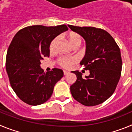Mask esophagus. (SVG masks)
Returning a JSON list of instances; mask_svg holds the SVG:
<instances>
[{
    "label": "esophagus",
    "mask_w": 132,
    "mask_h": 132,
    "mask_svg": "<svg viewBox=\"0 0 132 132\" xmlns=\"http://www.w3.org/2000/svg\"><path fill=\"white\" fill-rule=\"evenodd\" d=\"M69 73V72L67 71H63V74H64V75H66L68 74Z\"/></svg>",
    "instance_id": "obj_1"
}]
</instances>
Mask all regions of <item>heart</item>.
<instances>
[{
    "mask_svg": "<svg viewBox=\"0 0 132 132\" xmlns=\"http://www.w3.org/2000/svg\"><path fill=\"white\" fill-rule=\"evenodd\" d=\"M69 39L70 43L73 46L75 45H80L81 42L82 41V37L79 34L77 33H74V32H71L69 34ZM59 42V38L56 37L54 39L52 40V43L50 44V50H55L57 45ZM76 61V59L74 57H61L59 59V62L60 65L62 67H65V68H68L72 64L75 63Z\"/></svg>",
    "mask_w": 132,
    "mask_h": 132,
    "instance_id": "heart-1",
    "label": "heart"
}]
</instances>
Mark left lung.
Instances as JSON below:
<instances>
[{
    "mask_svg": "<svg viewBox=\"0 0 132 132\" xmlns=\"http://www.w3.org/2000/svg\"><path fill=\"white\" fill-rule=\"evenodd\" d=\"M68 26L85 40V55L80 64L90 73L83 78L79 71H72L77 76L76 82L70 87L72 96L85 106L100 104L112 96L120 80L122 67L120 50L111 35L102 29Z\"/></svg>",
    "mask_w": 132,
    "mask_h": 132,
    "instance_id": "8db88e82",
    "label": "left lung"
}]
</instances>
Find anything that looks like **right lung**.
Returning a JSON list of instances; mask_svg holds the SVG:
<instances>
[{"label": "right lung", "instance_id": "1", "mask_svg": "<svg viewBox=\"0 0 132 132\" xmlns=\"http://www.w3.org/2000/svg\"><path fill=\"white\" fill-rule=\"evenodd\" d=\"M68 30L66 25L30 26L19 30L9 45L6 69L12 88L23 102L39 105L52 96L54 86L63 76L61 69L49 72L41 68V60L50 56L55 37Z\"/></svg>", "mask_w": 132, "mask_h": 132}]
</instances>
